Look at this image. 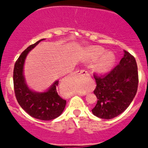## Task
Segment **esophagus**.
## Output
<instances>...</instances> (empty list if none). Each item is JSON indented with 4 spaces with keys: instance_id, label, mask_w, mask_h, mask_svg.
Masks as SVG:
<instances>
[{
    "instance_id": "esophagus-1",
    "label": "esophagus",
    "mask_w": 148,
    "mask_h": 148,
    "mask_svg": "<svg viewBox=\"0 0 148 148\" xmlns=\"http://www.w3.org/2000/svg\"><path fill=\"white\" fill-rule=\"evenodd\" d=\"M75 73L77 74H81V75H83V76H84V77H90V76H89V74H88L87 71H86V70H84V69L79 70V71H76Z\"/></svg>"
}]
</instances>
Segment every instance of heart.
Returning a JSON list of instances; mask_svg holds the SVG:
<instances>
[{
    "instance_id": "heart-1",
    "label": "heart",
    "mask_w": 148,
    "mask_h": 148,
    "mask_svg": "<svg viewBox=\"0 0 148 148\" xmlns=\"http://www.w3.org/2000/svg\"><path fill=\"white\" fill-rule=\"evenodd\" d=\"M106 51L102 47H93L87 50L88 60L95 62L99 59L95 65L94 69L97 73L104 74L110 71L115 63V56L112 52L105 53Z\"/></svg>"
}]
</instances>
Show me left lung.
Listing matches in <instances>:
<instances>
[{"label":"left lung","mask_w":148,"mask_h":148,"mask_svg":"<svg viewBox=\"0 0 148 148\" xmlns=\"http://www.w3.org/2000/svg\"><path fill=\"white\" fill-rule=\"evenodd\" d=\"M120 64L104 76L94 74L97 98L92 110L94 115L110 120L123 112L133 100L138 86V66L135 57L127 51Z\"/></svg>","instance_id":"left-lung-1"}]
</instances>
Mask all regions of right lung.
I'll return each instance as SVG.
<instances>
[{"instance_id": "obj_1", "label": "right lung", "mask_w": 148, "mask_h": 148, "mask_svg": "<svg viewBox=\"0 0 148 148\" xmlns=\"http://www.w3.org/2000/svg\"><path fill=\"white\" fill-rule=\"evenodd\" d=\"M43 40L44 38L28 46L17 59L13 69V85L16 99L25 112L36 119L51 120L61 115L66 103L56 91L59 81L55 82L46 92H36L28 88L23 75V65L28 52Z\"/></svg>"}]
</instances>
